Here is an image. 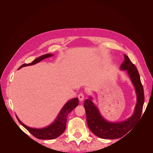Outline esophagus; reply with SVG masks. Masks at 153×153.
Returning a JSON list of instances; mask_svg holds the SVG:
<instances>
[{
  "instance_id": "1",
  "label": "esophagus",
  "mask_w": 153,
  "mask_h": 153,
  "mask_svg": "<svg viewBox=\"0 0 153 153\" xmlns=\"http://www.w3.org/2000/svg\"><path fill=\"white\" fill-rule=\"evenodd\" d=\"M78 99H79L80 102L83 101L84 99V94L82 93H80L78 95Z\"/></svg>"
}]
</instances>
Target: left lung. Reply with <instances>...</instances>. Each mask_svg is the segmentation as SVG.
Here are the masks:
<instances>
[{
    "label": "left lung",
    "instance_id": "1",
    "mask_svg": "<svg viewBox=\"0 0 153 153\" xmlns=\"http://www.w3.org/2000/svg\"><path fill=\"white\" fill-rule=\"evenodd\" d=\"M124 56L125 60L120 69L127 71L136 94V104L133 115L122 122H109L102 116L99 110L92 102L91 96L84 103L87 125L91 131L100 138L114 140L122 137L132 129L134 125L139 121L141 115L144 96L140 74L129 58L126 54H124Z\"/></svg>",
    "mask_w": 153,
    "mask_h": 153
}]
</instances>
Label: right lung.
I'll list each match as a JSON object with an SVG mask.
<instances>
[{
	"label": "right lung",
	"mask_w": 153,
	"mask_h": 153,
	"mask_svg": "<svg viewBox=\"0 0 153 153\" xmlns=\"http://www.w3.org/2000/svg\"><path fill=\"white\" fill-rule=\"evenodd\" d=\"M54 54H53L48 53L39 56V58L35 59L31 63L22 64V65L19 68V69L25 66L34 65V64L40 62L45 58L51 57ZM78 98H74L69 100L62 108L54 121L49 126L43 128H33L27 126L20 121V119L18 118L17 115H16V117H17V118L19 123L24 128H25L32 135H33L36 138L40 140H53L58 138V136H59L64 131V130H65L67 117L70 112H71L72 110L74 109L78 105Z\"/></svg>",
	"instance_id": "right-lung-1"
}]
</instances>
